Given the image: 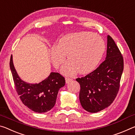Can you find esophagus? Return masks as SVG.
I'll return each instance as SVG.
<instances>
[{"label": "esophagus", "mask_w": 135, "mask_h": 135, "mask_svg": "<svg viewBox=\"0 0 135 135\" xmlns=\"http://www.w3.org/2000/svg\"><path fill=\"white\" fill-rule=\"evenodd\" d=\"M66 79V84H68L69 82H70L72 80V78H65Z\"/></svg>", "instance_id": "esophagus-1"}]
</instances>
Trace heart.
Returning a JSON list of instances; mask_svg holds the SVG:
<instances>
[{
    "label": "heart",
    "mask_w": 135,
    "mask_h": 135,
    "mask_svg": "<svg viewBox=\"0 0 135 135\" xmlns=\"http://www.w3.org/2000/svg\"><path fill=\"white\" fill-rule=\"evenodd\" d=\"M105 50V44L100 36L91 32H82L65 35L50 50L52 63L59 68L67 55L69 60L62 72L72 75L78 71L85 74L93 71L100 62Z\"/></svg>",
    "instance_id": "1"
}]
</instances>
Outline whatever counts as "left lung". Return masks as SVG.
Masks as SVG:
<instances>
[{"label":"left lung","instance_id":"obj_1","mask_svg":"<svg viewBox=\"0 0 135 135\" xmlns=\"http://www.w3.org/2000/svg\"><path fill=\"white\" fill-rule=\"evenodd\" d=\"M123 69L122 55L108 35L105 60L87 75L76 79L81 87L79 101L85 111L96 113L111 105L118 92Z\"/></svg>","mask_w":135,"mask_h":135}]
</instances>
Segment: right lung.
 <instances>
[{"mask_svg": "<svg viewBox=\"0 0 135 135\" xmlns=\"http://www.w3.org/2000/svg\"><path fill=\"white\" fill-rule=\"evenodd\" d=\"M9 65L16 91L24 105L37 113L47 112L54 107L59 90L65 85L63 76L59 73L51 72L41 83L30 84L20 78L12 55Z\"/></svg>", "mask_w": 135, "mask_h": 135, "instance_id": "obj_1", "label": "right lung"}]
</instances>
